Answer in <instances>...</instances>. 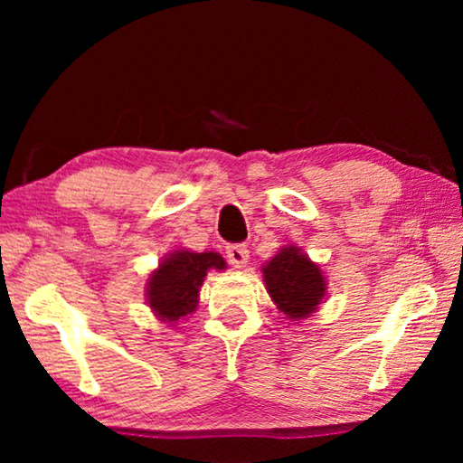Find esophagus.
<instances>
[{
  "label": "esophagus",
  "mask_w": 463,
  "mask_h": 463,
  "mask_svg": "<svg viewBox=\"0 0 463 463\" xmlns=\"http://www.w3.org/2000/svg\"><path fill=\"white\" fill-rule=\"evenodd\" d=\"M226 260L232 268H245L249 260V249L245 245H229L226 247Z\"/></svg>",
  "instance_id": "1"
}]
</instances>
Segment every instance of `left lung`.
Masks as SVG:
<instances>
[{"instance_id": "8db88e82", "label": "left lung", "mask_w": 463, "mask_h": 463, "mask_svg": "<svg viewBox=\"0 0 463 463\" xmlns=\"http://www.w3.org/2000/svg\"><path fill=\"white\" fill-rule=\"evenodd\" d=\"M263 279L273 304L289 320L310 317L326 294L323 271L294 245L281 247L278 255L263 265Z\"/></svg>"}]
</instances>
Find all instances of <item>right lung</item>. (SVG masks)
I'll return each mask as SVG.
<instances>
[{
  "mask_svg": "<svg viewBox=\"0 0 463 463\" xmlns=\"http://www.w3.org/2000/svg\"><path fill=\"white\" fill-rule=\"evenodd\" d=\"M210 269H226L214 250L177 249L159 263L146 281V304L163 323L174 325L198 308L200 288Z\"/></svg>",
  "mask_w": 463,
  "mask_h": 463,
  "instance_id": "add662e5",
  "label": "right lung"
}]
</instances>
